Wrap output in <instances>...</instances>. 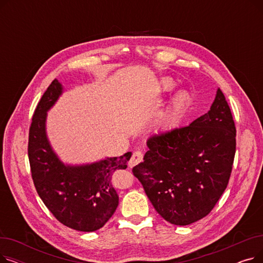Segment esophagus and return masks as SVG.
<instances>
[{
    "label": "esophagus",
    "instance_id": "esophagus-1",
    "mask_svg": "<svg viewBox=\"0 0 263 263\" xmlns=\"http://www.w3.org/2000/svg\"><path fill=\"white\" fill-rule=\"evenodd\" d=\"M143 157H144V155H143L142 151H134V153L132 154L131 159L129 160V166L133 167V166H135L136 164H139L140 162H142Z\"/></svg>",
    "mask_w": 263,
    "mask_h": 263
}]
</instances>
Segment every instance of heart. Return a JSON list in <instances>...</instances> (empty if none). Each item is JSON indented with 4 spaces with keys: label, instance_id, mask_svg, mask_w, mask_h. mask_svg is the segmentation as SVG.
<instances>
[{
    "label": "heart",
    "instance_id": "1",
    "mask_svg": "<svg viewBox=\"0 0 263 263\" xmlns=\"http://www.w3.org/2000/svg\"><path fill=\"white\" fill-rule=\"evenodd\" d=\"M190 100H191V98H190L189 92H186L184 90L179 91L175 96V98L173 99V102H172L168 112H167V117L176 118L179 115H181L184 112V109L187 107Z\"/></svg>",
    "mask_w": 263,
    "mask_h": 263
}]
</instances>
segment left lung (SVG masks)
Masks as SVG:
<instances>
[{
  "label": "left lung",
  "mask_w": 263,
  "mask_h": 263,
  "mask_svg": "<svg viewBox=\"0 0 263 263\" xmlns=\"http://www.w3.org/2000/svg\"><path fill=\"white\" fill-rule=\"evenodd\" d=\"M147 147L132 172L157 212L179 226L208 215L227 187L236 154V127L222 90L208 113L151 135Z\"/></svg>",
  "instance_id": "8db88e82"
}]
</instances>
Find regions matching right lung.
I'll return each mask as SVG.
<instances>
[{"label": "right lung", "mask_w": 263, "mask_h": 263, "mask_svg": "<svg viewBox=\"0 0 263 263\" xmlns=\"http://www.w3.org/2000/svg\"><path fill=\"white\" fill-rule=\"evenodd\" d=\"M64 91L55 79L35 109L29 134V160L39 197L65 226L96 231L104 226L118 205L113 175L126 170L132 154L80 165L65 164L47 135V114Z\"/></svg>", "instance_id": "obj_1"}]
</instances>
